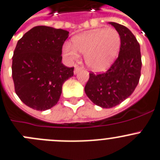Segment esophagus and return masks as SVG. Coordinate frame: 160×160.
<instances>
[{"label": "esophagus", "instance_id": "obj_1", "mask_svg": "<svg viewBox=\"0 0 160 160\" xmlns=\"http://www.w3.org/2000/svg\"><path fill=\"white\" fill-rule=\"evenodd\" d=\"M80 68H81L80 67V66H78V65H75V69H74V74H77V72H79V70L80 69Z\"/></svg>", "mask_w": 160, "mask_h": 160}]
</instances>
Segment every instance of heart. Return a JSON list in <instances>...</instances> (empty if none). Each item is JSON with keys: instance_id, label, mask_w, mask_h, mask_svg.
Segmentation results:
<instances>
[{"instance_id": "obj_1", "label": "heart", "mask_w": 160, "mask_h": 160, "mask_svg": "<svg viewBox=\"0 0 160 160\" xmlns=\"http://www.w3.org/2000/svg\"><path fill=\"white\" fill-rule=\"evenodd\" d=\"M73 46L66 43L63 53L68 60L78 59V51L84 54V60L89 68L102 72L108 68L117 57L121 39L115 28L95 29L76 36Z\"/></svg>"}]
</instances>
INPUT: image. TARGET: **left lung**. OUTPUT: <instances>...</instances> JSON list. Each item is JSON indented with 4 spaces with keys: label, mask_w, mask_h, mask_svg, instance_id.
Here are the masks:
<instances>
[{
    "label": "left lung",
    "mask_w": 160,
    "mask_h": 160,
    "mask_svg": "<svg viewBox=\"0 0 160 160\" xmlns=\"http://www.w3.org/2000/svg\"><path fill=\"white\" fill-rule=\"evenodd\" d=\"M121 39L119 56L107 72L89 73L84 91L95 104L110 108L132 94L141 75L140 47L132 32L122 24L110 22Z\"/></svg>",
    "instance_id": "left-lung-1"
}]
</instances>
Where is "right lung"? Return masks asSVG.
Segmentation results:
<instances>
[{
	"mask_svg": "<svg viewBox=\"0 0 160 160\" xmlns=\"http://www.w3.org/2000/svg\"><path fill=\"white\" fill-rule=\"evenodd\" d=\"M68 33L60 28L36 26L17 42L12 64L15 92L34 110L45 111L57 104L63 83L73 76L74 68L61 63Z\"/></svg>",
	"mask_w": 160,
	"mask_h": 160,
	"instance_id": "add662e5",
	"label": "right lung"
}]
</instances>
